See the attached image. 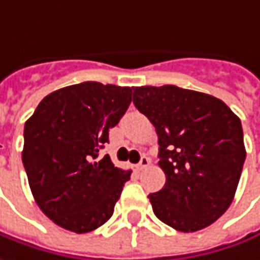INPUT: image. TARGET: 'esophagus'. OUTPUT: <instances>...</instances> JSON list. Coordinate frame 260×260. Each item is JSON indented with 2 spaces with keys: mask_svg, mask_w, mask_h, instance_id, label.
Returning <instances> with one entry per match:
<instances>
[{
  "mask_svg": "<svg viewBox=\"0 0 260 260\" xmlns=\"http://www.w3.org/2000/svg\"><path fill=\"white\" fill-rule=\"evenodd\" d=\"M149 164H150V159H149L147 156H141V159H140V164L137 165V168L141 171V170L147 168V167H149Z\"/></svg>",
  "mask_w": 260,
  "mask_h": 260,
  "instance_id": "esophagus-1",
  "label": "esophagus"
}]
</instances>
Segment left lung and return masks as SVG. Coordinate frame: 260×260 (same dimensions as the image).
Masks as SVG:
<instances>
[{
  "instance_id": "1",
  "label": "left lung",
  "mask_w": 260,
  "mask_h": 260,
  "mask_svg": "<svg viewBox=\"0 0 260 260\" xmlns=\"http://www.w3.org/2000/svg\"><path fill=\"white\" fill-rule=\"evenodd\" d=\"M134 104L156 128L165 186L149 195L156 217L195 232L229 208L246 147L241 120L211 95L173 84L134 87Z\"/></svg>"
}]
</instances>
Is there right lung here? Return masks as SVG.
Returning a JSON list of instances; mask_svg holds the SVG:
<instances>
[{
	"instance_id": "right-lung-1",
	"label": "right lung",
	"mask_w": 260,
	"mask_h": 260,
	"mask_svg": "<svg viewBox=\"0 0 260 260\" xmlns=\"http://www.w3.org/2000/svg\"><path fill=\"white\" fill-rule=\"evenodd\" d=\"M131 101V87L84 82L49 93L26 120L22 162L29 187L60 228L86 234L113 216L131 171L100 152Z\"/></svg>"
}]
</instances>
